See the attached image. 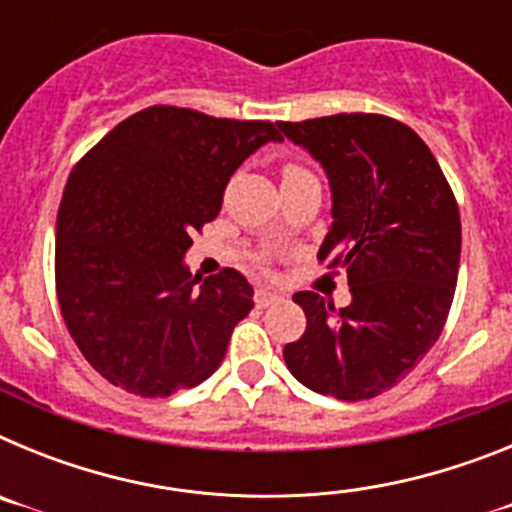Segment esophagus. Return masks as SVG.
<instances>
[{
    "label": "esophagus",
    "mask_w": 512,
    "mask_h": 512,
    "mask_svg": "<svg viewBox=\"0 0 512 512\" xmlns=\"http://www.w3.org/2000/svg\"><path fill=\"white\" fill-rule=\"evenodd\" d=\"M279 300H282V297H279L277 292H269V289H256V295H253V302H256L259 307L277 305Z\"/></svg>",
    "instance_id": "34e87169"
}]
</instances>
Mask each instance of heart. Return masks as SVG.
<instances>
[{
  "instance_id": "obj_1",
  "label": "heart",
  "mask_w": 512,
  "mask_h": 512,
  "mask_svg": "<svg viewBox=\"0 0 512 512\" xmlns=\"http://www.w3.org/2000/svg\"><path fill=\"white\" fill-rule=\"evenodd\" d=\"M297 171H305V169H302V166H297V164H287V166H284L282 176H287V174H297Z\"/></svg>"
}]
</instances>
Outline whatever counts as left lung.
<instances>
[{
	"instance_id": "1",
	"label": "left lung",
	"mask_w": 512,
	"mask_h": 512,
	"mask_svg": "<svg viewBox=\"0 0 512 512\" xmlns=\"http://www.w3.org/2000/svg\"><path fill=\"white\" fill-rule=\"evenodd\" d=\"M330 176L333 228L318 261L346 269L351 305L297 292L300 341L284 346L305 387L338 400L392 390L441 336L459 277V205L431 148L405 122L338 112L277 122Z\"/></svg>"
}]
</instances>
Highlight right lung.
Segmentation results:
<instances>
[{
	"instance_id": "1",
	"label": "right lung",
	"mask_w": 512,
	"mask_h": 512,
	"mask_svg": "<svg viewBox=\"0 0 512 512\" xmlns=\"http://www.w3.org/2000/svg\"><path fill=\"white\" fill-rule=\"evenodd\" d=\"M269 120L153 104L71 169L56 223V297L94 372L130 395L169 397L205 382L253 289L235 269L192 277L182 256L223 207L235 169Z\"/></svg>"
}]
</instances>
